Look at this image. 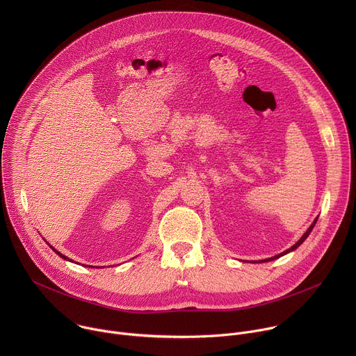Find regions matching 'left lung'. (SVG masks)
Masks as SVG:
<instances>
[{
    "mask_svg": "<svg viewBox=\"0 0 356 356\" xmlns=\"http://www.w3.org/2000/svg\"><path fill=\"white\" fill-rule=\"evenodd\" d=\"M316 222H317V218H316V220H314V222H313V224H312V225H310V228H309V229H307V231H306V234H304V235H302V236H301V238H300V239H298V241H297V242H296V243H294V245H293V246H291V248H289V249H287V250H284V252H282V253H279V255H276V257H273V258H269V259H265V261H261V262H269V261H273V259H277V258H280V257H283V255H286V253H289V252H291V250H294V249H296V248H298V246H300V245H301V243H302V242H304V241H306V238H307V236H309V235H310V232H312V231H313V228H314V225H316Z\"/></svg>",
    "mask_w": 356,
    "mask_h": 356,
    "instance_id": "8db88e82",
    "label": "left lung"
}]
</instances>
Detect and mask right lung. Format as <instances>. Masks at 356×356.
<instances>
[{
  "label": "right lung",
  "instance_id": "1",
  "mask_svg": "<svg viewBox=\"0 0 356 356\" xmlns=\"http://www.w3.org/2000/svg\"><path fill=\"white\" fill-rule=\"evenodd\" d=\"M54 250H55V252H56V253H58V255H59V257H60V258H65V259H67V258H66V257H63V255H62V253H60V252H58V250H56V249H54Z\"/></svg>",
  "mask_w": 356,
  "mask_h": 356
}]
</instances>
